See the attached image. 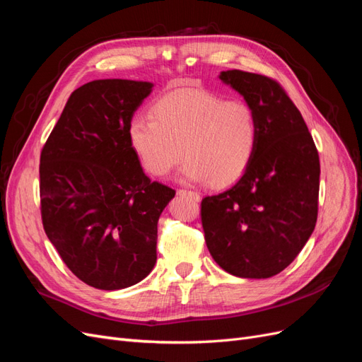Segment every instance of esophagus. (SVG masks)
<instances>
[{
    "instance_id": "1",
    "label": "esophagus",
    "mask_w": 362,
    "mask_h": 362,
    "mask_svg": "<svg viewBox=\"0 0 362 362\" xmlns=\"http://www.w3.org/2000/svg\"><path fill=\"white\" fill-rule=\"evenodd\" d=\"M178 194L189 196V198H192V199L196 201V202L201 201V194H199L198 192H192V190H187V189H181V190H178Z\"/></svg>"
}]
</instances>
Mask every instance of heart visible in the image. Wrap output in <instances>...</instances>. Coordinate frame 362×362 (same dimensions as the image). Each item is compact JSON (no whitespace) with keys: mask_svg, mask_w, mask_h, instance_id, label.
Masks as SVG:
<instances>
[{"mask_svg":"<svg viewBox=\"0 0 362 362\" xmlns=\"http://www.w3.org/2000/svg\"><path fill=\"white\" fill-rule=\"evenodd\" d=\"M151 115L129 120L128 140L154 177H166L185 157V178L222 189L242 178L255 157L259 120L245 100L181 87L157 100Z\"/></svg>","mask_w":362,"mask_h":362,"instance_id":"1","label":"heart"}]
</instances>
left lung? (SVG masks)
<instances>
[{"instance_id":"8db88e82","label":"left lung","mask_w":362,"mask_h":362,"mask_svg":"<svg viewBox=\"0 0 362 362\" xmlns=\"http://www.w3.org/2000/svg\"><path fill=\"white\" fill-rule=\"evenodd\" d=\"M218 78L255 108L259 141L243 177L231 189L202 199L205 243L225 272L264 279L290 266L314 231L319 152L278 81L238 69L223 71Z\"/></svg>"}]
</instances>
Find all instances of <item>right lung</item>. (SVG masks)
Listing matches in <instances>:
<instances>
[{"label": "right lung", "mask_w": 362, "mask_h": 362, "mask_svg": "<svg viewBox=\"0 0 362 362\" xmlns=\"http://www.w3.org/2000/svg\"><path fill=\"white\" fill-rule=\"evenodd\" d=\"M152 83L95 80L74 90L40 152L43 229L87 286L122 290L157 261V223L175 190L151 181L128 140Z\"/></svg>", "instance_id": "add662e5"}]
</instances>
